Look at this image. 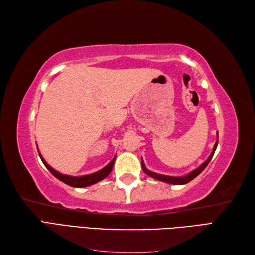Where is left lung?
Wrapping results in <instances>:
<instances>
[{
	"label": "left lung",
	"mask_w": 255,
	"mask_h": 255,
	"mask_svg": "<svg viewBox=\"0 0 255 255\" xmlns=\"http://www.w3.org/2000/svg\"><path fill=\"white\" fill-rule=\"evenodd\" d=\"M217 145H218V139H217V141H216V143H215V145H214V149H213V151H212V153H211L210 157H208L201 166H200V167L197 168V169H195L194 171H191V172L188 173L187 175H184V176H169V175H164V174L155 173V172L148 170V169L145 168L143 160H141L142 170L144 171V173L150 175L151 177H153V179H155V180H158V181H161V182H165V183H168V184H173V185H184V184H186V183L190 182L191 180H194L196 176H198L200 173H201V172L204 170L205 167H206V166L208 165V163H210V161H211V159H212V157H213V155H214V153H215L216 149H217Z\"/></svg>",
	"instance_id": "8db88e82"
}]
</instances>
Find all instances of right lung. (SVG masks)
<instances>
[{"label":"right lung","mask_w":255,"mask_h":255,"mask_svg":"<svg viewBox=\"0 0 255 255\" xmlns=\"http://www.w3.org/2000/svg\"><path fill=\"white\" fill-rule=\"evenodd\" d=\"M39 156H40V158L42 160L43 165L47 167L48 170L54 176L57 177L59 181L64 182L65 184L70 185V186H72V187H78V188H83V187L90 186V185L96 184V183H98L100 181H102L103 179H105V177L111 173L112 169H113V166H114V163H115V159H116V156H115L109 165L105 166L103 169H101V170H99V171H97L95 173L87 174V175H82V176H71V175L61 174L58 171L54 170V169L51 166H49V164L47 163V161L43 159V157L41 156L40 153H39Z\"/></svg>","instance_id":"add662e5"}]
</instances>
